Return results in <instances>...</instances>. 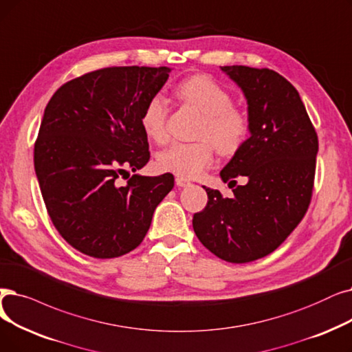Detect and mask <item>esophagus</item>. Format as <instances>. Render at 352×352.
<instances>
[{
	"mask_svg": "<svg viewBox=\"0 0 352 352\" xmlns=\"http://www.w3.org/2000/svg\"><path fill=\"white\" fill-rule=\"evenodd\" d=\"M175 184L178 187H190L191 182L187 179V178H181V177H177L175 178Z\"/></svg>",
	"mask_w": 352,
	"mask_h": 352,
	"instance_id": "obj_1",
	"label": "esophagus"
}]
</instances>
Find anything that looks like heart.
<instances>
[{
    "instance_id": "heart-1",
    "label": "heart",
    "mask_w": 352,
    "mask_h": 352,
    "mask_svg": "<svg viewBox=\"0 0 352 352\" xmlns=\"http://www.w3.org/2000/svg\"><path fill=\"white\" fill-rule=\"evenodd\" d=\"M177 95L203 113L195 142H173L158 154L162 171L181 178H195L212 161L214 147L224 155L234 154L249 135V120L233 108V98L207 76H192L177 86ZM168 104L162 95H152L142 109L141 125L157 142L166 138Z\"/></svg>"
}]
</instances>
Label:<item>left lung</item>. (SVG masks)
Here are the masks:
<instances>
[{
  "label": "left lung",
  "mask_w": 352,
  "mask_h": 352,
  "mask_svg": "<svg viewBox=\"0 0 352 352\" xmlns=\"http://www.w3.org/2000/svg\"><path fill=\"white\" fill-rule=\"evenodd\" d=\"M248 100L250 136L223 168L228 186L248 182L233 198L204 187L207 206L192 217L204 246L230 263L276 250L307 212L315 178L318 136L298 90L270 69L223 66Z\"/></svg>",
  "instance_id": "8db88e82"
}]
</instances>
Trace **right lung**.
I'll list each match as a JSON object with an SVG mask.
<instances>
[{"label": "right lung", "mask_w": 352, "mask_h": 352, "mask_svg": "<svg viewBox=\"0 0 352 352\" xmlns=\"http://www.w3.org/2000/svg\"><path fill=\"white\" fill-rule=\"evenodd\" d=\"M170 67H106L58 87L44 109L34 170L49 216L62 237L87 256L112 258L138 248L174 175H120L149 161L141 125L146 100Z\"/></svg>", "instance_id": "add662e5"}]
</instances>
